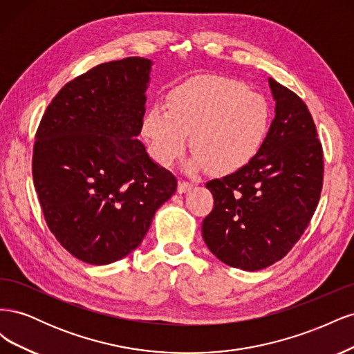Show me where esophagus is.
Listing matches in <instances>:
<instances>
[{
    "instance_id": "1",
    "label": "esophagus",
    "mask_w": 354,
    "mask_h": 354,
    "mask_svg": "<svg viewBox=\"0 0 354 354\" xmlns=\"http://www.w3.org/2000/svg\"><path fill=\"white\" fill-rule=\"evenodd\" d=\"M192 187H194V183H189V181L180 180L178 181V186H177V192H178V194H185V192L190 190Z\"/></svg>"
}]
</instances>
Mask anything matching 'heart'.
I'll return each mask as SVG.
<instances>
[{
	"label": "heart",
	"mask_w": 354,
	"mask_h": 354,
	"mask_svg": "<svg viewBox=\"0 0 354 354\" xmlns=\"http://www.w3.org/2000/svg\"><path fill=\"white\" fill-rule=\"evenodd\" d=\"M266 100L232 80H203L176 88L168 109L156 103L143 120V134L158 164L168 167L185 153L189 134L195 153L190 169L211 167L233 173L248 165L269 134Z\"/></svg>",
	"instance_id": "1"
}]
</instances>
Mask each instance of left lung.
I'll return each instance as SVG.
<instances>
[{"instance_id":"8db88e82","label":"left lung","mask_w":354,"mask_h":354,"mask_svg":"<svg viewBox=\"0 0 354 354\" xmlns=\"http://www.w3.org/2000/svg\"><path fill=\"white\" fill-rule=\"evenodd\" d=\"M274 118L260 152L236 173L207 183L214 208L202 238L234 269H266L292 250L316 211L324 152L313 118L295 93L269 78Z\"/></svg>"}]
</instances>
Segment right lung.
Masks as SVG:
<instances>
[{"label": "right lung", "instance_id": "obj_1", "mask_svg": "<svg viewBox=\"0 0 354 354\" xmlns=\"http://www.w3.org/2000/svg\"><path fill=\"white\" fill-rule=\"evenodd\" d=\"M152 60L102 63L63 87L35 136L32 176L47 226L78 260L104 266L142 243L177 180L137 140Z\"/></svg>", "mask_w": 354, "mask_h": 354}]
</instances>
